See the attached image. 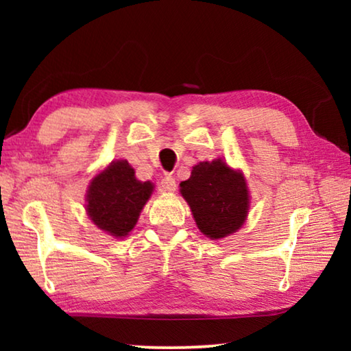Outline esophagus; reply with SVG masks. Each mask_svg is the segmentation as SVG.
<instances>
[{
  "mask_svg": "<svg viewBox=\"0 0 351 351\" xmlns=\"http://www.w3.org/2000/svg\"><path fill=\"white\" fill-rule=\"evenodd\" d=\"M176 186H177V182L172 176H166L165 179L161 180V189L165 191H176Z\"/></svg>",
  "mask_w": 351,
  "mask_h": 351,
  "instance_id": "obj_1",
  "label": "esophagus"
}]
</instances>
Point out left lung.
Here are the masks:
<instances>
[{
    "label": "left lung",
    "mask_w": 351,
    "mask_h": 351,
    "mask_svg": "<svg viewBox=\"0 0 351 351\" xmlns=\"http://www.w3.org/2000/svg\"><path fill=\"white\" fill-rule=\"evenodd\" d=\"M180 193L190 204L195 222L210 239L225 238L241 228L247 215L246 180L222 160L203 161L180 184Z\"/></svg>",
    "instance_id": "left-lung-1"
}]
</instances>
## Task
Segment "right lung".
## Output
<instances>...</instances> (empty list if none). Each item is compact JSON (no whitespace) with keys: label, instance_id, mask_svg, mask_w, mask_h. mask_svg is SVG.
<instances>
[{"label":"right lung","instance_id":"add662e5","mask_svg":"<svg viewBox=\"0 0 351 351\" xmlns=\"http://www.w3.org/2000/svg\"><path fill=\"white\" fill-rule=\"evenodd\" d=\"M152 191V182L137 180L128 161H114L90 180L88 214L104 232L123 238L137 223Z\"/></svg>","mask_w":351,"mask_h":351}]
</instances>
